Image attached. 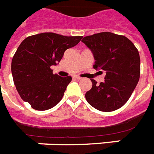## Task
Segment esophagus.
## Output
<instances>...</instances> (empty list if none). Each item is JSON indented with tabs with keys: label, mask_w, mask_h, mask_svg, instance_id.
<instances>
[{
	"label": "esophagus",
	"mask_w": 154,
	"mask_h": 154,
	"mask_svg": "<svg viewBox=\"0 0 154 154\" xmlns=\"http://www.w3.org/2000/svg\"><path fill=\"white\" fill-rule=\"evenodd\" d=\"M74 78L76 79H78V80H80L81 79V77H79V76H77V75L74 76Z\"/></svg>",
	"instance_id": "esophagus-1"
}]
</instances>
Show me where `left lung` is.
Segmentation results:
<instances>
[{
  "label": "left lung",
  "mask_w": 154,
  "mask_h": 154,
  "mask_svg": "<svg viewBox=\"0 0 154 154\" xmlns=\"http://www.w3.org/2000/svg\"><path fill=\"white\" fill-rule=\"evenodd\" d=\"M94 56V69L106 72L104 82L86 93L87 103L100 111L121 108L129 100L140 78V56L137 48L127 37L109 32L83 38Z\"/></svg>",
  "instance_id": "left-lung-1"
}]
</instances>
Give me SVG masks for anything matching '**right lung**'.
I'll use <instances>...</instances> for the list:
<instances>
[{"instance_id": "obj_1", "label": "right lung", "mask_w": 154, "mask_h": 154, "mask_svg": "<svg viewBox=\"0 0 154 154\" xmlns=\"http://www.w3.org/2000/svg\"><path fill=\"white\" fill-rule=\"evenodd\" d=\"M82 38L44 32L30 35L20 44L11 65L13 82L20 98L33 109L48 110L62 99L72 78L54 75L51 67Z\"/></svg>"}]
</instances>
